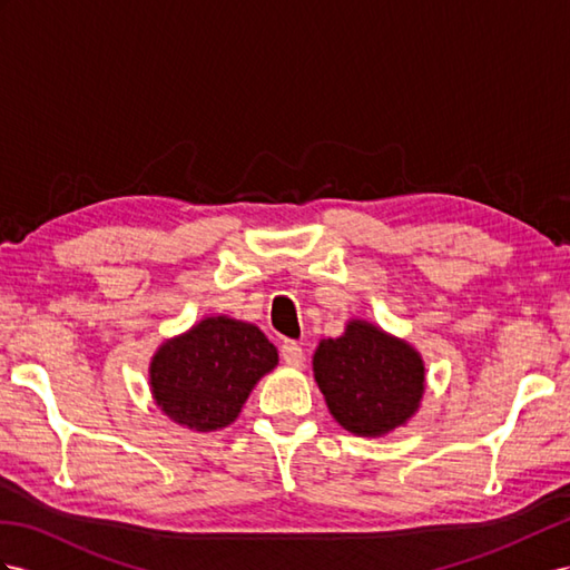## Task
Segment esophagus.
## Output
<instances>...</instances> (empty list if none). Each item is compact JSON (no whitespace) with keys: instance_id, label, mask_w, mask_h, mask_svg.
I'll return each mask as SVG.
<instances>
[{"instance_id":"1","label":"esophagus","mask_w":570,"mask_h":570,"mask_svg":"<svg viewBox=\"0 0 570 570\" xmlns=\"http://www.w3.org/2000/svg\"><path fill=\"white\" fill-rule=\"evenodd\" d=\"M282 358L288 363V366H301L303 363V346L294 340H288L282 344Z\"/></svg>"}]
</instances>
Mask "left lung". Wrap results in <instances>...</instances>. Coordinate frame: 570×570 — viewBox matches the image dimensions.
Masks as SVG:
<instances>
[{
	"label": "left lung",
	"mask_w": 570,
	"mask_h": 570,
	"mask_svg": "<svg viewBox=\"0 0 570 570\" xmlns=\"http://www.w3.org/2000/svg\"><path fill=\"white\" fill-rule=\"evenodd\" d=\"M313 371L332 416L356 435L402 426L424 395L421 356L361 320L348 323L340 340L320 342Z\"/></svg>",
	"instance_id": "1"
}]
</instances>
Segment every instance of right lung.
Returning a JSON list of instances; mask_svg holds the SVG:
<instances>
[{"mask_svg":"<svg viewBox=\"0 0 570 570\" xmlns=\"http://www.w3.org/2000/svg\"><path fill=\"white\" fill-rule=\"evenodd\" d=\"M276 361L274 344L255 325L207 317L156 352L149 371L154 400L187 429H224Z\"/></svg>","mask_w":570,"mask_h":570,"instance_id":"add662e5","label":"right lung"}]
</instances>
